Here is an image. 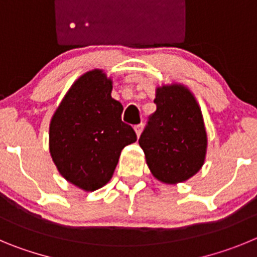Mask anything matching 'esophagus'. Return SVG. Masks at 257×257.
Returning a JSON list of instances; mask_svg holds the SVG:
<instances>
[{
	"instance_id": "esophagus-1",
	"label": "esophagus",
	"mask_w": 257,
	"mask_h": 257,
	"mask_svg": "<svg viewBox=\"0 0 257 257\" xmlns=\"http://www.w3.org/2000/svg\"><path fill=\"white\" fill-rule=\"evenodd\" d=\"M142 129H143V124H138V125L134 126V131L137 133V137H140L141 133H142Z\"/></svg>"
}]
</instances>
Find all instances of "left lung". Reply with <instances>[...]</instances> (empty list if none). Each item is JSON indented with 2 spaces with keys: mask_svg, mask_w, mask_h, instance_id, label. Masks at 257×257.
Listing matches in <instances>:
<instances>
[{
  "mask_svg": "<svg viewBox=\"0 0 257 257\" xmlns=\"http://www.w3.org/2000/svg\"><path fill=\"white\" fill-rule=\"evenodd\" d=\"M156 111L140 137L152 175L166 184L186 182L202 168L207 136L201 108L183 84L156 88Z\"/></svg>",
  "mask_w": 257,
  "mask_h": 257,
  "instance_id": "obj_1",
  "label": "left lung"
}]
</instances>
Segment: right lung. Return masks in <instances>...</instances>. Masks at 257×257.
Wrapping results in <instances>:
<instances>
[{
    "mask_svg": "<svg viewBox=\"0 0 257 257\" xmlns=\"http://www.w3.org/2000/svg\"><path fill=\"white\" fill-rule=\"evenodd\" d=\"M103 70L87 71L71 85L50 123V152L60 174L92 192L111 179L121 150L137 141L121 121L123 105L111 97Z\"/></svg>",
    "mask_w": 257,
    "mask_h": 257,
    "instance_id": "add662e5",
    "label": "right lung"
}]
</instances>
